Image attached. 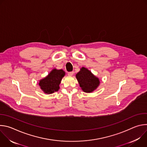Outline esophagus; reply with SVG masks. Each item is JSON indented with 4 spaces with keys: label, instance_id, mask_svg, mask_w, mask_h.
<instances>
[{
    "label": "esophagus",
    "instance_id": "obj_1",
    "mask_svg": "<svg viewBox=\"0 0 147 147\" xmlns=\"http://www.w3.org/2000/svg\"><path fill=\"white\" fill-rule=\"evenodd\" d=\"M73 73H74L73 71H70V72H68V73H67V74H68L69 76H73Z\"/></svg>",
    "mask_w": 147,
    "mask_h": 147
}]
</instances>
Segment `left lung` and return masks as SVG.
Here are the masks:
<instances>
[{
  "mask_svg": "<svg viewBox=\"0 0 147 147\" xmlns=\"http://www.w3.org/2000/svg\"><path fill=\"white\" fill-rule=\"evenodd\" d=\"M80 87L85 92H91L99 85L98 78L93 75L91 72L85 67H82L76 74Z\"/></svg>",
  "mask_w": 147,
  "mask_h": 147,
  "instance_id": "1",
  "label": "left lung"
}]
</instances>
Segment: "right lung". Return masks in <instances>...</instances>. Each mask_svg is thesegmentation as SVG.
Segmentation results:
<instances>
[{
    "label": "right lung",
    "mask_w": 147,
    "mask_h": 147,
    "mask_svg": "<svg viewBox=\"0 0 147 147\" xmlns=\"http://www.w3.org/2000/svg\"><path fill=\"white\" fill-rule=\"evenodd\" d=\"M65 75L63 70L53 69L47 77L39 81V85L46 94H52L59 89V84L62 78Z\"/></svg>",
    "instance_id": "obj_1"
}]
</instances>
